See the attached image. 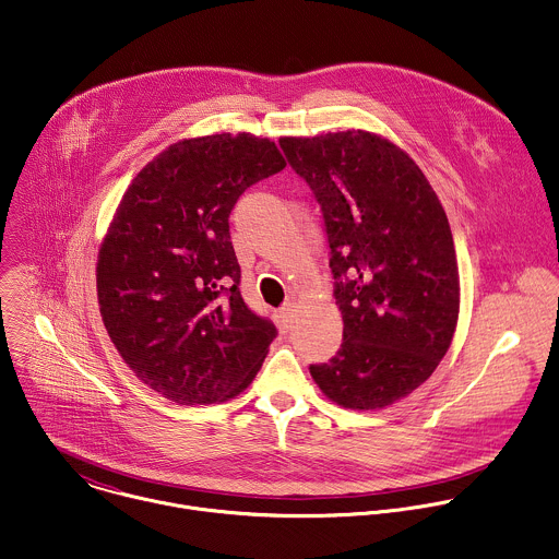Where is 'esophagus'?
Instances as JSON below:
<instances>
[{
    "label": "esophagus",
    "mask_w": 559,
    "mask_h": 559,
    "mask_svg": "<svg viewBox=\"0 0 559 559\" xmlns=\"http://www.w3.org/2000/svg\"><path fill=\"white\" fill-rule=\"evenodd\" d=\"M274 318H276V324H278V329H281L283 333L289 331V329H292V322H294V307H292V305L281 307V309L274 313Z\"/></svg>",
    "instance_id": "1"
}]
</instances>
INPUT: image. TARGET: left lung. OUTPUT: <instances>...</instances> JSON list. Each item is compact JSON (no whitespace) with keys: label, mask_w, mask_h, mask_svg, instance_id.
<instances>
[{"label":"left lung","mask_w":559,"mask_h":559,"mask_svg":"<svg viewBox=\"0 0 559 559\" xmlns=\"http://www.w3.org/2000/svg\"><path fill=\"white\" fill-rule=\"evenodd\" d=\"M278 143L322 209L344 320L342 348L309 372L333 403L383 409L420 388L453 342L460 272L447 213L414 158L379 134Z\"/></svg>","instance_id":"1"}]
</instances>
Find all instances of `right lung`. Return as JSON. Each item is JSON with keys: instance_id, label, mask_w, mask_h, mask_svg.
Segmentation results:
<instances>
[{"instance_id": "add662e5", "label": "right lung", "mask_w": 559, "mask_h": 559, "mask_svg": "<svg viewBox=\"0 0 559 559\" xmlns=\"http://www.w3.org/2000/svg\"><path fill=\"white\" fill-rule=\"evenodd\" d=\"M283 167L276 143L250 132L182 139L134 176L115 211L97 254L99 313L134 377L178 405L243 392L276 337L241 298L228 217Z\"/></svg>"}]
</instances>
